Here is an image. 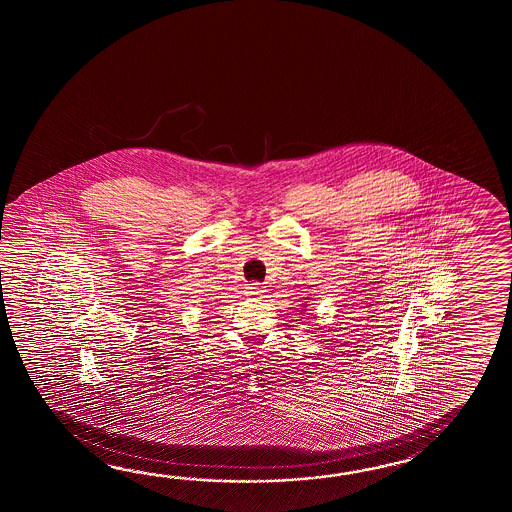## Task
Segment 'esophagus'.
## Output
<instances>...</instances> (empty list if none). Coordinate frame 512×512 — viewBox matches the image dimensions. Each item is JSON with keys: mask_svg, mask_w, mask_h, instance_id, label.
Returning a JSON list of instances; mask_svg holds the SVG:
<instances>
[{"mask_svg": "<svg viewBox=\"0 0 512 512\" xmlns=\"http://www.w3.org/2000/svg\"><path fill=\"white\" fill-rule=\"evenodd\" d=\"M263 293H265V289H263L258 282L247 283V285H245V294H247V296H261Z\"/></svg>", "mask_w": 512, "mask_h": 512, "instance_id": "esophagus-1", "label": "esophagus"}]
</instances>
